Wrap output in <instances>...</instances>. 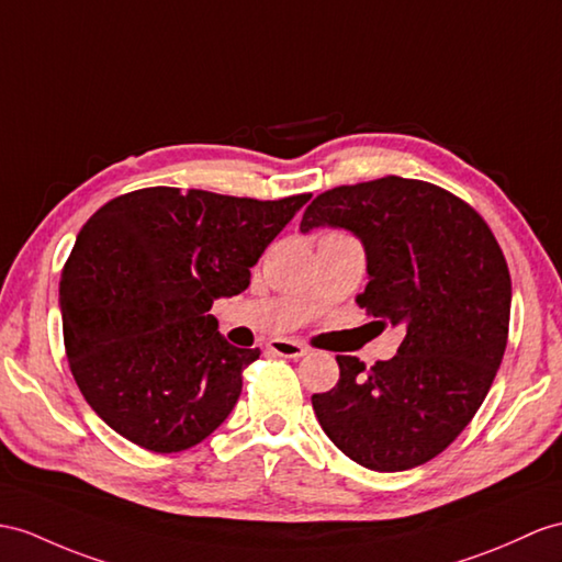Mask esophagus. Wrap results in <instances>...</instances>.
Segmentation results:
<instances>
[{
  "label": "esophagus",
  "instance_id": "1",
  "mask_svg": "<svg viewBox=\"0 0 562 562\" xmlns=\"http://www.w3.org/2000/svg\"><path fill=\"white\" fill-rule=\"evenodd\" d=\"M273 355H281V358H303V355H307V348L303 344H297V340H291V338H273L269 340L267 346Z\"/></svg>",
  "mask_w": 562,
  "mask_h": 562
}]
</instances>
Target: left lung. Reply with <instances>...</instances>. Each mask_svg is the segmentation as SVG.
Segmentation results:
<instances>
[{
  "mask_svg": "<svg viewBox=\"0 0 562 562\" xmlns=\"http://www.w3.org/2000/svg\"><path fill=\"white\" fill-rule=\"evenodd\" d=\"M344 228L362 243L369 283L355 303L401 326L389 362L338 355V384L312 395L324 434L367 470L436 458L484 403L510 324V271L486 222L448 190L386 176L326 190L300 231Z\"/></svg>",
  "mask_w": 562,
  "mask_h": 562,
  "instance_id": "left-lung-1",
  "label": "left lung"
}]
</instances>
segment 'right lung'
I'll use <instances>...</instances> for the list:
<instances>
[{
	"label": "right lung",
	"mask_w": 562,
	"mask_h": 562,
	"mask_svg": "<svg viewBox=\"0 0 562 562\" xmlns=\"http://www.w3.org/2000/svg\"><path fill=\"white\" fill-rule=\"evenodd\" d=\"M310 198L143 188L80 228L59 281L66 358L123 439L178 453L231 415L259 348L231 346L210 310L248 289L250 267Z\"/></svg>",
	"instance_id": "right-lung-1"
}]
</instances>
